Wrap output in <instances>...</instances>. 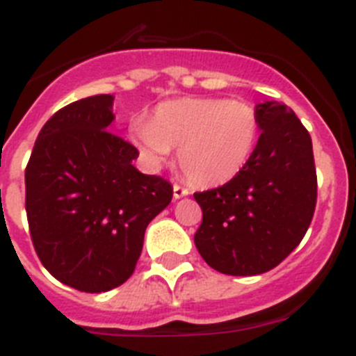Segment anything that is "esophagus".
Wrapping results in <instances>:
<instances>
[{"mask_svg": "<svg viewBox=\"0 0 356 356\" xmlns=\"http://www.w3.org/2000/svg\"><path fill=\"white\" fill-rule=\"evenodd\" d=\"M188 188H185L184 185H178L175 184V187H172V196H175V200H180V197H185L188 196Z\"/></svg>", "mask_w": 356, "mask_h": 356, "instance_id": "34e87169", "label": "esophagus"}]
</instances>
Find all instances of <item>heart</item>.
<instances>
[{
  "label": "heart",
  "instance_id": "heart-1",
  "mask_svg": "<svg viewBox=\"0 0 356 356\" xmlns=\"http://www.w3.org/2000/svg\"><path fill=\"white\" fill-rule=\"evenodd\" d=\"M130 135L144 159L160 165L178 149L184 175L201 187L228 184L246 168L260 135L251 103L228 97H178L163 102L151 121H134Z\"/></svg>",
  "mask_w": 356,
  "mask_h": 356
}]
</instances>
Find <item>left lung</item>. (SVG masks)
Wrapping results in <instances>:
<instances>
[{
    "mask_svg": "<svg viewBox=\"0 0 356 356\" xmlns=\"http://www.w3.org/2000/svg\"><path fill=\"white\" fill-rule=\"evenodd\" d=\"M259 143L234 180L196 193L203 221L194 244L212 269L232 276L271 271L312 222L317 176L312 139L287 105L264 102Z\"/></svg>",
    "mask_w": 356,
    "mask_h": 356,
    "instance_id": "obj_1",
    "label": "left lung"
}]
</instances>
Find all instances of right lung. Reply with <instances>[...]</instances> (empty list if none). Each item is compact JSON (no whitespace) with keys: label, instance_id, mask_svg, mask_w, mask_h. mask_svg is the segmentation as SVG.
<instances>
[{"label":"right lung","instance_id":"1","mask_svg":"<svg viewBox=\"0 0 356 356\" xmlns=\"http://www.w3.org/2000/svg\"><path fill=\"white\" fill-rule=\"evenodd\" d=\"M112 103L99 94L53 114L24 172L37 257L81 292H106L134 275L147 225L172 197L168 180L134 168L137 147L110 131Z\"/></svg>","mask_w":356,"mask_h":356}]
</instances>
